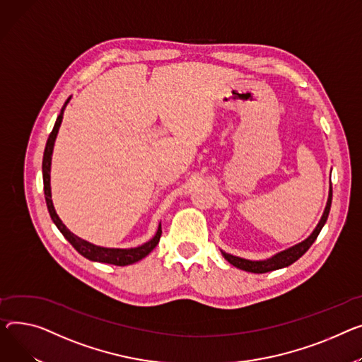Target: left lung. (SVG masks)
<instances>
[{
  "label": "left lung",
  "instance_id": "1",
  "mask_svg": "<svg viewBox=\"0 0 362 362\" xmlns=\"http://www.w3.org/2000/svg\"><path fill=\"white\" fill-rule=\"evenodd\" d=\"M330 205H332V183L329 185V197H327V202H326L323 215H322L319 224L316 226V228L313 230V233L305 240H303V242H300V243H297L291 247H288L282 252H278L276 255H274L268 259L249 260V259H245V257H238V256L226 253L223 250H221V255L228 263L233 264V267L242 269V271H246V272H253V274H264V272H271V271H276V269H281V268L290 267V264H293L296 260H298L310 249V246L315 243V240L317 238L319 233L322 231L323 226L327 221Z\"/></svg>",
  "mask_w": 362,
  "mask_h": 362
}]
</instances>
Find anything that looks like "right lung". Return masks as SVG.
<instances>
[{
    "mask_svg": "<svg viewBox=\"0 0 362 362\" xmlns=\"http://www.w3.org/2000/svg\"><path fill=\"white\" fill-rule=\"evenodd\" d=\"M71 100V95L66 99L65 105L61 109V113L57 117V122L54 125V129L46 141V147L43 153V161H42V173H43V190H45V199L47 205V211H49L51 218L54 224L58 227V230L62 233V235L68 240V242L72 245L81 256H84L88 260L93 262H102V263H109V264H116V267H127V264H132L141 259L146 257L153 252V249L158 245L160 237H161V224H158V228L154 234L153 238H150L148 242L138 247H129V249H115V247H103L93 245L87 240L76 235L74 233H71L66 226L61 221L58 216L54 202H52V194H51V163H52V153H54V146H55V139L59 131V127L62 124V117H64V110L66 105Z\"/></svg>",
    "mask_w": 362,
    "mask_h": 362,
    "instance_id": "add662e5",
    "label": "right lung"
}]
</instances>
